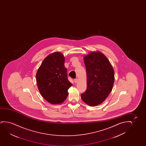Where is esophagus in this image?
<instances>
[{
	"instance_id": "34e87169",
	"label": "esophagus",
	"mask_w": 146,
	"mask_h": 146,
	"mask_svg": "<svg viewBox=\"0 0 146 146\" xmlns=\"http://www.w3.org/2000/svg\"><path fill=\"white\" fill-rule=\"evenodd\" d=\"M78 79H77V78H76V79H74V82H75V83H77V82H78Z\"/></svg>"
}]
</instances>
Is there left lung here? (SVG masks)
I'll return each instance as SVG.
<instances>
[{
  "label": "left lung",
  "mask_w": 146,
  "mask_h": 146,
  "mask_svg": "<svg viewBox=\"0 0 146 146\" xmlns=\"http://www.w3.org/2000/svg\"><path fill=\"white\" fill-rule=\"evenodd\" d=\"M87 72L86 92L81 94L83 102L96 106L104 102L112 91L114 71L108 58L99 51L91 52L84 57Z\"/></svg>",
  "instance_id": "8db88e82"
}]
</instances>
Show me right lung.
<instances>
[{
  "label": "right lung",
  "mask_w": 146,
  "mask_h": 146,
  "mask_svg": "<svg viewBox=\"0 0 146 146\" xmlns=\"http://www.w3.org/2000/svg\"><path fill=\"white\" fill-rule=\"evenodd\" d=\"M65 58L60 52L49 54L36 73L37 85L43 98L52 104H61L68 95L71 83L64 66Z\"/></svg>",
  "instance_id": "1"
}]
</instances>
